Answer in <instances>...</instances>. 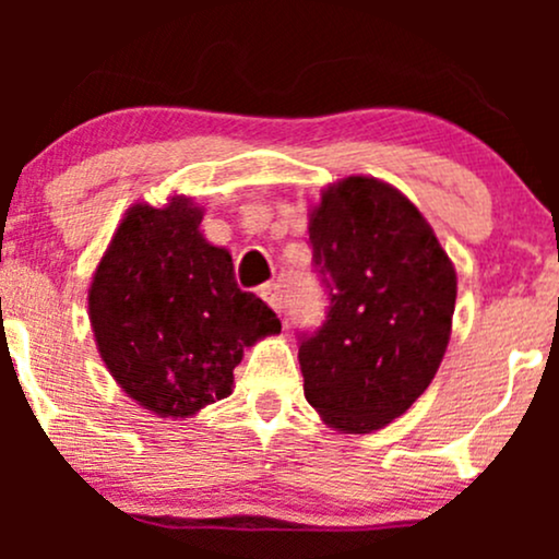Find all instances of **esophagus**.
Masks as SVG:
<instances>
[{"mask_svg": "<svg viewBox=\"0 0 559 559\" xmlns=\"http://www.w3.org/2000/svg\"><path fill=\"white\" fill-rule=\"evenodd\" d=\"M260 297L265 299L275 312L284 310V292H281L278 284H265V286H262L260 288Z\"/></svg>", "mask_w": 559, "mask_h": 559, "instance_id": "34e87169", "label": "esophagus"}]
</instances>
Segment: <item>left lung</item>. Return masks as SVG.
<instances>
[{"label": "left lung", "instance_id": "obj_1", "mask_svg": "<svg viewBox=\"0 0 559 559\" xmlns=\"http://www.w3.org/2000/svg\"><path fill=\"white\" fill-rule=\"evenodd\" d=\"M310 243L329 312L299 338L305 396L336 431H378L433 381L452 333L457 273L420 210L370 176L323 191Z\"/></svg>", "mask_w": 559, "mask_h": 559}]
</instances>
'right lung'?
I'll list each match as a JSON object with an SVG mask.
<instances>
[{
  "label": "right lung",
  "mask_w": 559,
  "mask_h": 559,
  "mask_svg": "<svg viewBox=\"0 0 559 559\" xmlns=\"http://www.w3.org/2000/svg\"><path fill=\"white\" fill-rule=\"evenodd\" d=\"M202 215L189 197L133 204L88 286L102 360L159 418L228 396L243 349L281 331L271 307L236 284L228 249L204 239Z\"/></svg>",
  "instance_id": "1"
}]
</instances>
